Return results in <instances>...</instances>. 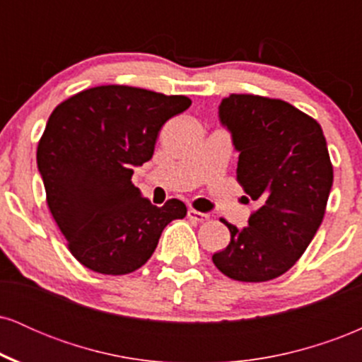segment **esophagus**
<instances>
[{"mask_svg": "<svg viewBox=\"0 0 362 362\" xmlns=\"http://www.w3.org/2000/svg\"><path fill=\"white\" fill-rule=\"evenodd\" d=\"M187 216H189L190 219H194V221H197V223H204V221H207V219H209V214L199 213V211H195V209H189Z\"/></svg>", "mask_w": 362, "mask_h": 362, "instance_id": "1", "label": "esophagus"}]
</instances>
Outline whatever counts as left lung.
<instances>
[{
    "label": "left lung",
    "instance_id": "8db88e82",
    "mask_svg": "<svg viewBox=\"0 0 362 362\" xmlns=\"http://www.w3.org/2000/svg\"><path fill=\"white\" fill-rule=\"evenodd\" d=\"M219 122L240 153L236 180L259 209L243 230L224 221L231 240L213 262L235 281L276 279L296 264L323 221L334 182L325 136L291 103L259 95L223 98Z\"/></svg>",
    "mask_w": 362,
    "mask_h": 362
}]
</instances>
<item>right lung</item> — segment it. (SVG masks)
<instances>
[{
  "label": "right lung",
  "mask_w": 362,
  "mask_h": 362,
  "mask_svg": "<svg viewBox=\"0 0 362 362\" xmlns=\"http://www.w3.org/2000/svg\"><path fill=\"white\" fill-rule=\"evenodd\" d=\"M190 103L184 95L107 85L54 109L37 146V167L54 221L90 271L134 272L153 255L165 226L185 218L184 202L153 206L131 177L151 160L163 124Z\"/></svg>",
  "instance_id": "obj_1"
}]
</instances>
